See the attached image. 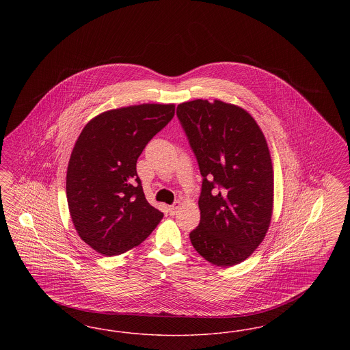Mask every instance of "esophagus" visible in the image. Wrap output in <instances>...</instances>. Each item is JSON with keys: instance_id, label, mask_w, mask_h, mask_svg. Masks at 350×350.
<instances>
[{"instance_id": "34e87169", "label": "esophagus", "mask_w": 350, "mask_h": 350, "mask_svg": "<svg viewBox=\"0 0 350 350\" xmlns=\"http://www.w3.org/2000/svg\"><path fill=\"white\" fill-rule=\"evenodd\" d=\"M180 206H181V202H180V200L174 202V203H173L172 206H169V208H167V210H169V214H170V215H174V214L177 213V210H178Z\"/></svg>"}]
</instances>
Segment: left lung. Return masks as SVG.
Here are the masks:
<instances>
[{
  "label": "left lung",
  "mask_w": 350,
  "mask_h": 350,
  "mask_svg": "<svg viewBox=\"0 0 350 350\" xmlns=\"http://www.w3.org/2000/svg\"><path fill=\"white\" fill-rule=\"evenodd\" d=\"M177 117L203 177L190 241L217 267L240 264L262 243L273 214L267 139L248 111L223 100L183 102Z\"/></svg>",
  "instance_id": "1"
}]
</instances>
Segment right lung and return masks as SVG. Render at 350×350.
Masks as SVG:
<instances>
[{"label": "right lung", "mask_w": 350, "mask_h": 350, "mask_svg": "<svg viewBox=\"0 0 350 350\" xmlns=\"http://www.w3.org/2000/svg\"><path fill=\"white\" fill-rule=\"evenodd\" d=\"M173 117V103L133 105L102 113L80 133L68 163V207L79 236L100 254L133 250L164 217L146 200L136 161Z\"/></svg>", "instance_id": "add662e5"}]
</instances>
